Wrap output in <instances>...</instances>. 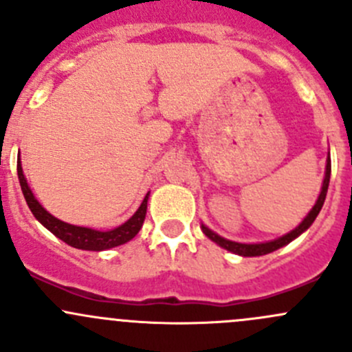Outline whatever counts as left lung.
Wrapping results in <instances>:
<instances>
[{"label": "left lung", "mask_w": 352, "mask_h": 352, "mask_svg": "<svg viewBox=\"0 0 352 352\" xmlns=\"http://www.w3.org/2000/svg\"><path fill=\"white\" fill-rule=\"evenodd\" d=\"M329 182H330V156L327 160V166H325V177H324V184H322V190H320V196H318L317 202H315V206L311 208V211L308 212L307 216H305L303 221L300 223V225L296 226L294 230H291L289 233H286V235L279 236V239L276 240H271V242H264V243H239V242H232V240H226L223 239V236H219L218 233H214L212 230H209L208 226L202 225V233H204L208 239H211L212 242L218 243L219 247L226 248V250L233 252V254H239V255H243V257H257V255H265V254H271V252L278 250V248L285 247L289 242H293L296 236H300L301 233L307 232L308 228L311 226V223L315 221V218L318 216V212H320L322 206H324V201H325V196H327V189H329Z\"/></svg>", "instance_id": "obj_1"}]
</instances>
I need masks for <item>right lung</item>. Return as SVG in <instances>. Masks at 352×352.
<instances>
[{
  "label": "right lung",
  "mask_w": 352,
  "mask_h": 352,
  "mask_svg": "<svg viewBox=\"0 0 352 352\" xmlns=\"http://www.w3.org/2000/svg\"><path fill=\"white\" fill-rule=\"evenodd\" d=\"M16 172H19V180H20V187H22V192L25 201H27L28 208H30L32 214L35 216L38 223L45 226L51 233H54L59 240L66 242L67 245L74 248H81V250H94V252H100V250H107V248L112 247H119V245L129 242L133 240L134 236L138 235V232L143 226L144 218H146V208H148V197H150V192L146 194L141 202V206L138 208V211L127 219L126 223H122L117 228L109 230V232H100V230H91V228H85V226H74L69 225V223L61 221V219L54 218L51 212L45 211L44 208L41 206V202L35 199L34 194H32L30 187H28L27 179L23 175V168H22V162H16Z\"/></svg>",
  "instance_id": "right-lung-1"
}]
</instances>
